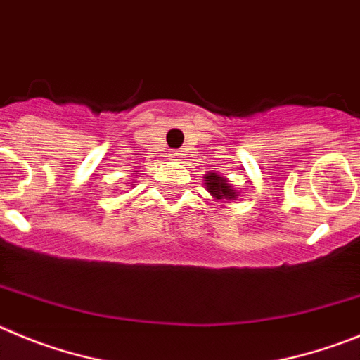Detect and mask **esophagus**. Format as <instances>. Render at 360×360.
<instances>
[{
  "label": "esophagus",
  "instance_id": "34e87169",
  "mask_svg": "<svg viewBox=\"0 0 360 360\" xmlns=\"http://www.w3.org/2000/svg\"><path fill=\"white\" fill-rule=\"evenodd\" d=\"M170 158H172V160H179L181 154L179 152H170Z\"/></svg>",
  "mask_w": 360,
  "mask_h": 360
}]
</instances>
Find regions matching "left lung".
<instances>
[{
    "label": "left lung",
    "instance_id": "left-lung-1",
    "mask_svg": "<svg viewBox=\"0 0 360 360\" xmlns=\"http://www.w3.org/2000/svg\"><path fill=\"white\" fill-rule=\"evenodd\" d=\"M204 188L208 190L210 195L220 202H228V200H235L238 197V192L231 186L228 177L220 176L217 172H208L204 176Z\"/></svg>",
    "mask_w": 360,
    "mask_h": 360
}]
</instances>
